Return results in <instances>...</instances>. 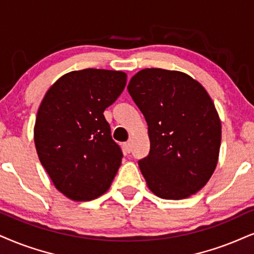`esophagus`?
Masks as SVG:
<instances>
[{
    "mask_svg": "<svg viewBox=\"0 0 254 254\" xmlns=\"http://www.w3.org/2000/svg\"><path fill=\"white\" fill-rule=\"evenodd\" d=\"M124 149H125V152H126V153H130V151H132V142H130V141L125 142L124 143Z\"/></svg>",
    "mask_w": 254,
    "mask_h": 254,
    "instance_id": "obj_1",
    "label": "esophagus"
}]
</instances>
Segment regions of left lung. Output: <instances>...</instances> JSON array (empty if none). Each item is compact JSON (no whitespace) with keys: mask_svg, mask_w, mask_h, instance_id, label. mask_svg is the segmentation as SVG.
Returning <instances> with one entry per match:
<instances>
[{"mask_svg":"<svg viewBox=\"0 0 254 254\" xmlns=\"http://www.w3.org/2000/svg\"><path fill=\"white\" fill-rule=\"evenodd\" d=\"M128 92L148 125L149 154L139 161L147 187L162 199L193 195L217 167L221 121L211 96L189 74L146 68Z\"/></svg>","mask_w":254,"mask_h":254,"instance_id":"8db88e82","label":"left lung"}]
</instances>
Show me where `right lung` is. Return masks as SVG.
Wrapping results in <instances>:
<instances>
[{"label":"right lung","mask_w":254,"mask_h":254,"mask_svg":"<svg viewBox=\"0 0 254 254\" xmlns=\"http://www.w3.org/2000/svg\"><path fill=\"white\" fill-rule=\"evenodd\" d=\"M127 74L87 68L62 75L47 90L34 126L36 152L55 189L89 201L111 187L121 165L103 112L119 98Z\"/></svg>","instance_id":"1"}]
</instances>
